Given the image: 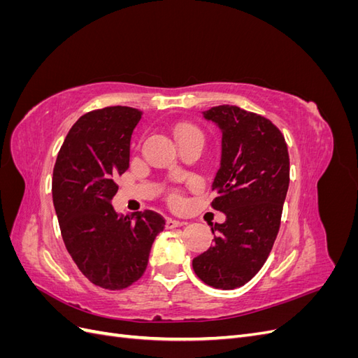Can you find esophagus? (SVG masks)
Masks as SVG:
<instances>
[{"instance_id":"obj_1","label":"esophagus","mask_w":358,"mask_h":358,"mask_svg":"<svg viewBox=\"0 0 358 358\" xmlns=\"http://www.w3.org/2000/svg\"><path fill=\"white\" fill-rule=\"evenodd\" d=\"M182 225H185V222L178 221V220H171V218H169V220H167V222H166V227H167L169 230H171V229H178V227H182Z\"/></svg>"}]
</instances>
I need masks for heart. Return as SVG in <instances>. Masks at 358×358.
<instances>
[{"instance_id": "b5f03b06", "label": "heart", "mask_w": 358, "mask_h": 358, "mask_svg": "<svg viewBox=\"0 0 358 358\" xmlns=\"http://www.w3.org/2000/svg\"><path fill=\"white\" fill-rule=\"evenodd\" d=\"M189 131H197V129L192 128V127H180L179 128V136L185 134V133H189ZM175 201H179V197H175Z\"/></svg>"}]
</instances>
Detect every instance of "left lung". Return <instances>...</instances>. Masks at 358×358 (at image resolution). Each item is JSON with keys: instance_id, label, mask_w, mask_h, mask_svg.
I'll return each instance as SVG.
<instances>
[{"instance_id": "left-lung-1", "label": "left lung", "mask_w": 358, "mask_h": 358, "mask_svg": "<svg viewBox=\"0 0 358 358\" xmlns=\"http://www.w3.org/2000/svg\"><path fill=\"white\" fill-rule=\"evenodd\" d=\"M203 117L222 134L212 208L225 222L212 225L215 245L192 268L204 284L234 289L258 273L273 248L289 185L288 149L268 119L237 106L212 107Z\"/></svg>"}]
</instances>
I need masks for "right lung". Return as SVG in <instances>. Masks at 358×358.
I'll return each instance as SVG.
<instances>
[{
    "mask_svg": "<svg viewBox=\"0 0 358 358\" xmlns=\"http://www.w3.org/2000/svg\"><path fill=\"white\" fill-rule=\"evenodd\" d=\"M142 112L104 107L80 116L58 152L52 197L62 241L96 287L124 289L145 273L166 221L152 210L119 215L110 204L116 178L129 167V142Z\"/></svg>",
    "mask_w": 358,
    "mask_h": 358,
    "instance_id": "obj_1",
    "label": "right lung"
}]
</instances>
